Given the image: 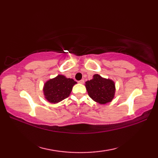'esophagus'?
I'll return each instance as SVG.
<instances>
[{
  "label": "esophagus",
  "instance_id": "obj_1",
  "mask_svg": "<svg viewBox=\"0 0 158 158\" xmlns=\"http://www.w3.org/2000/svg\"><path fill=\"white\" fill-rule=\"evenodd\" d=\"M78 83H81V84H83V83H84V80H83V79L80 80V81H78Z\"/></svg>",
  "mask_w": 158,
  "mask_h": 158
}]
</instances>
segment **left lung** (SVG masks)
<instances>
[{
  "instance_id": "8db88e82",
  "label": "left lung",
  "mask_w": 158,
  "mask_h": 158,
  "mask_svg": "<svg viewBox=\"0 0 158 158\" xmlns=\"http://www.w3.org/2000/svg\"><path fill=\"white\" fill-rule=\"evenodd\" d=\"M86 89L90 98L101 105L109 102L115 95V83L110 79L94 75L93 79L85 82Z\"/></svg>"
}]
</instances>
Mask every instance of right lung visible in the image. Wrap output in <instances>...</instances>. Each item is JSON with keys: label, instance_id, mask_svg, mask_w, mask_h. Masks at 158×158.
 Instances as JSON below:
<instances>
[{"label": "right lung", "instance_id": "1", "mask_svg": "<svg viewBox=\"0 0 158 158\" xmlns=\"http://www.w3.org/2000/svg\"><path fill=\"white\" fill-rule=\"evenodd\" d=\"M77 82L73 79L58 75L45 83L43 92L45 98L51 103H57L67 98Z\"/></svg>", "mask_w": 158, "mask_h": 158}]
</instances>
